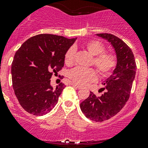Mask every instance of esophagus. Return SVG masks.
<instances>
[{
  "label": "esophagus",
  "mask_w": 148,
  "mask_h": 148,
  "mask_svg": "<svg viewBox=\"0 0 148 148\" xmlns=\"http://www.w3.org/2000/svg\"><path fill=\"white\" fill-rule=\"evenodd\" d=\"M71 84L72 86H76L77 89H81V88H82V86H80L77 85V84H74V83H71Z\"/></svg>",
  "instance_id": "obj_1"
}]
</instances>
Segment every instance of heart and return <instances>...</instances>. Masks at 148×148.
<instances>
[{
	"instance_id": "1",
	"label": "heart",
	"mask_w": 148,
	"mask_h": 148,
	"mask_svg": "<svg viewBox=\"0 0 148 148\" xmlns=\"http://www.w3.org/2000/svg\"><path fill=\"white\" fill-rule=\"evenodd\" d=\"M86 50L92 56H94L92 63L102 75L110 74L116 65V56L110 53L105 52V46L98 40H90L84 45ZM75 51L70 48L64 55V63L71 65L74 62ZM68 77L74 84L85 86L89 83L97 80V73L93 68H84L77 67L70 71Z\"/></svg>"
}]
</instances>
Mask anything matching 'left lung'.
Segmentation results:
<instances>
[{"mask_svg":"<svg viewBox=\"0 0 148 148\" xmlns=\"http://www.w3.org/2000/svg\"><path fill=\"white\" fill-rule=\"evenodd\" d=\"M114 47L116 66L113 74L104 81L105 92L97 97L92 92L80 103V109L87 118L102 122L115 116L129 100L135 79L136 63L133 53L126 43L111 34H97Z\"/></svg>","mask_w":148,"mask_h":148,"instance_id":"left-lung-1","label":"left lung"}]
</instances>
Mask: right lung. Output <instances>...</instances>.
<instances>
[{
	"label": "right lung",
	"instance_id": "right-lung-1",
	"mask_svg": "<svg viewBox=\"0 0 148 148\" xmlns=\"http://www.w3.org/2000/svg\"><path fill=\"white\" fill-rule=\"evenodd\" d=\"M76 39L38 34L27 40L16 51L11 66L13 87L27 112L42 116L56 105L65 86L61 83L53 89L50 78L64 66V55Z\"/></svg>",
	"mask_w": 148,
	"mask_h": 148
}]
</instances>
